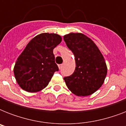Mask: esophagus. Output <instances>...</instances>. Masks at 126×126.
Here are the masks:
<instances>
[{
    "label": "esophagus",
    "mask_w": 126,
    "mask_h": 126,
    "mask_svg": "<svg viewBox=\"0 0 126 126\" xmlns=\"http://www.w3.org/2000/svg\"><path fill=\"white\" fill-rule=\"evenodd\" d=\"M62 67H63V65H62V64H59V65H58V67H59V69H61V68H62Z\"/></svg>",
    "instance_id": "34e87169"
}]
</instances>
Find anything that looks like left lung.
<instances>
[{
	"label": "left lung",
	"instance_id": "left-lung-1",
	"mask_svg": "<svg viewBox=\"0 0 126 126\" xmlns=\"http://www.w3.org/2000/svg\"><path fill=\"white\" fill-rule=\"evenodd\" d=\"M63 39L75 57L76 68L69 77H64L67 88L78 96H88L103 85L107 67L101 51L88 36L69 33Z\"/></svg>",
	"mask_w": 126,
	"mask_h": 126
}]
</instances>
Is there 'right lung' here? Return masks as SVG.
I'll return each instance as SVG.
<instances>
[{
  "label": "right lung",
  "instance_id": "add662e5",
  "mask_svg": "<svg viewBox=\"0 0 126 126\" xmlns=\"http://www.w3.org/2000/svg\"><path fill=\"white\" fill-rule=\"evenodd\" d=\"M61 42L54 33H42L27 45L15 64L14 73L17 84L28 92H39L47 86L55 71L53 50Z\"/></svg>",
  "mask_w": 126,
  "mask_h": 126
}]
</instances>
